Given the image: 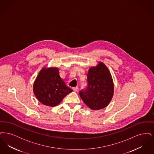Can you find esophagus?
<instances>
[{"mask_svg":"<svg viewBox=\"0 0 154 154\" xmlns=\"http://www.w3.org/2000/svg\"><path fill=\"white\" fill-rule=\"evenodd\" d=\"M72 89H73V90L74 92H76V91H77V89H78V87H73Z\"/></svg>","mask_w":154,"mask_h":154,"instance_id":"esophagus-1","label":"esophagus"}]
</instances>
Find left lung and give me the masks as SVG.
Masks as SVG:
<instances>
[{
	"instance_id": "8db88e82",
	"label": "left lung",
	"mask_w": 154,
	"mask_h": 154,
	"mask_svg": "<svg viewBox=\"0 0 154 154\" xmlns=\"http://www.w3.org/2000/svg\"><path fill=\"white\" fill-rule=\"evenodd\" d=\"M87 80V88L79 92L83 102L92 110H100L107 106L114 94L113 81L107 67L102 62L91 67Z\"/></svg>"
}]
</instances>
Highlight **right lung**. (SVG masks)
<instances>
[{"label": "right lung", "instance_id": "add662e5", "mask_svg": "<svg viewBox=\"0 0 154 154\" xmlns=\"http://www.w3.org/2000/svg\"><path fill=\"white\" fill-rule=\"evenodd\" d=\"M33 92L44 105L54 107L73 90L68 87L60 77L57 67L43 68L33 84Z\"/></svg>", "mask_w": 154, "mask_h": 154}]
</instances>
